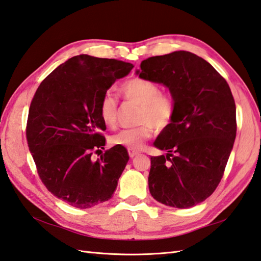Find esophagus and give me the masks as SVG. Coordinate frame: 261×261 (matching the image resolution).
I'll list each match as a JSON object with an SVG mask.
<instances>
[{
  "label": "esophagus",
  "instance_id": "1",
  "mask_svg": "<svg viewBox=\"0 0 261 261\" xmlns=\"http://www.w3.org/2000/svg\"><path fill=\"white\" fill-rule=\"evenodd\" d=\"M127 151H129L130 158H134V157H136L137 155H139V151H137V150H131V149H129Z\"/></svg>",
  "mask_w": 261,
  "mask_h": 261
}]
</instances>
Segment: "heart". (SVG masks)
<instances>
[{
    "instance_id": "b5f03b06",
    "label": "heart",
    "mask_w": 261,
    "mask_h": 261,
    "mask_svg": "<svg viewBox=\"0 0 261 261\" xmlns=\"http://www.w3.org/2000/svg\"><path fill=\"white\" fill-rule=\"evenodd\" d=\"M124 98L139 105L137 113L138 126L124 129L111 136V145L126 149L139 150L152 135V126L164 130L174 116V101L168 94L161 93L158 85L142 78H132L121 87ZM98 113L103 123L113 127L117 120V100L111 91L101 96Z\"/></svg>"
}]
</instances>
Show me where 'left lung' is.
I'll return each instance as SVG.
<instances>
[{
	"label": "left lung",
	"instance_id": "8db88e82",
	"mask_svg": "<svg viewBox=\"0 0 261 261\" xmlns=\"http://www.w3.org/2000/svg\"><path fill=\"white\" fill-rule=\"evenodd\" d=\"M139 78L163 84L174 116L154 142L164 156L150 157L148 186L158 202L190 208L221 182L237 136V109L226 80L198 55L176 50L144 60Z\"/></svg>",
	"mask_w": 261,
	"mask_h": 261
}]
</instances>
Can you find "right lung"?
Masks as SVG:
<instances>
[{"mask_svg": "<svg viewBox=\"0 0 261 261\" xmlns=\"http://www.w3.org/2000/svg\"><path fill=\"white\" fill-rule=\"evenodd\" d=\"M131 63L87 54L59 65L39 85L27 121V141L40 180L61 200L86 209L113 196L129 155L123 147L104 149L98 106L117 79L130 73Z\"/></svg>", "mask_w": 261, "mask_h": 261, "instance_id": "add662e5", "label": "right lung"}]
</instances>
